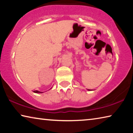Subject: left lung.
<instances>
[{"instance_id":"left-lung-1","label":"left lung","mask_w":133,"mask_h":133,"mask_svg":"<svg viewBox=\"0 0 133 133\" xmlns=\"http://www.w3.org/2000/svg\"><path fill=\"white\" fill-rule=\"evenodd\" d=\"M88 90H89V91H90V90H90V89H88Z\"/></svg>"}]
</instances>
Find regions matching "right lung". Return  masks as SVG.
Listing matches in <instances>:
<instances>
[{"mask_svg": "<svg viewBox=\"0 0 133 133\" xmlns=\"http://www.w3.org/2000/svg\"><path fill=\"white\" fill-rule=\"evenodd\" d=\"M33 92H34V93H43V92H40V91H38V90H35V91H33Z\"/></svg>", "mask_w": 133, "mask_h": 133, "instance_id": "add662e5", "label": "right lung"}]
</instances>
